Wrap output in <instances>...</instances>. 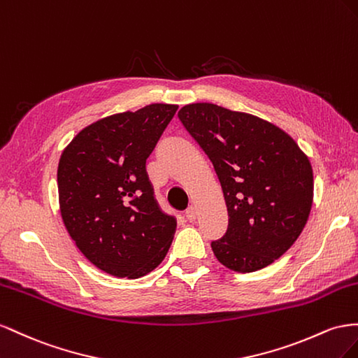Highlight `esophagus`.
<instances>
[{
	"label": "esophagus",
	"instance_id": "34e87169",
	"mask_svg": "<svg viewBox=\"0 0 358 358\" xmlns=\"http://www.w3.org/2000/svg\"><path fill=\"white\" fill-rule=\"evenodd\" d=\"M186 219L189 222H195L196 220V208L195 207H189L186 210Z\"/></svg>",
	"mask_w": 358,
	"mask_h": 358
}]
</instances>
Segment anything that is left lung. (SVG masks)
Segmentation results:
<instances>
[{
	"label": "left lung",
	"instance_id": "left-lung-1",
	"mask_svg": "<svg viewBox=\"0 0 358 358\" xmlns=\"http://www.w3.org/2000/svg\"><path fill=\"white\" fill-rule=\"evenodd\" d=\"M178 118L211 160L228 207V229L211 241L229 270L252 273L299 238L313 199L309 159L268 121L213 103L181 108Z\"/></svg>",
	"mask_w": 358,
	"mask_h": 358
}]
</instances>
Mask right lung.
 I'll return each instance as SVG.
<instances>
[{
	"mask_svg": "<svg viewBox=\"0 0 358 358\" xmlns=\"http://www.w3.org/2000/svg\"><path fill=\"white\" fill-rule=\"evenodd\" d=\"M177 105L110 115L79 131L58 163L70 237L97 268L138 279L166 257L177 217L159 206L145 163Z\"/></svg>",
	"mask_w": 358,
	"mask_h": 358,
	"instance_id": "obj_1",
	"label": "right lung"
}]
</instances>
